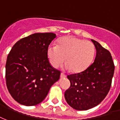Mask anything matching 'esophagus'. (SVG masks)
Returning <instances> with one entry per match:
<instances>
[{"mask_svg": "<svg viewBox=\"0 0 120 120\" xmlns=\"http://www.w3.org/2000/svg\"><path fill=\"white\" fill-rule=\"evenodd\" d=\"M66 75L65 74H64L63 73H61V78H64V77H66Z\"/></svg>", "mask_w": 120, "mask_h": 120, "instance_id": "1", "label": "esophagus"}]
</instances>
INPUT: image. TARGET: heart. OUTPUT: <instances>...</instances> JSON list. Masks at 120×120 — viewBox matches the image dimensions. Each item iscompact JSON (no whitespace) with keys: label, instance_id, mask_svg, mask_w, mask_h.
Masks as SVG:
<instances>
[{"label":"heart","instance_id":"b5f03b06","mask_svg":"<svg viewBox=\"0 0 120 120\" xmlns=\"http://www.w3.org/2000/svg\"><path fill=\"white\" fill-rule=\"evenodd\" d=\"M95 47L92 42L73 36L60 38L57 46L50 45L47 49V56L52 66L59 67L64 60L66 70L80 73L88 68L93 61Z\"/></svg>","mask_w":120,"mask_h":120}]
</instances>
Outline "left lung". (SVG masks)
<instances>
[{"label": "left lung", "instance_id": "left-lung-1", "mask_svg": "<svg viewBox=\"0 0 120 120\" xmlns=\"http://www.w3.org/2000/svg\"><path fill=\"white\" fill-rule=\"evenodd\" d=\"M97 50L95 61L82 72L67 76L70 87L64 93L66 102L79 111L97 106L111 88L114 64L111 53L99 43L91 40Z\"/></svg>", "mask_w": 120, "mask_h": 120}]
</instances>
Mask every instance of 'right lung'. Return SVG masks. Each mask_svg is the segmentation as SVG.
Instances as JSON below:
<instances>
[{"mask_svg": "<svg viewBox=\"0 0 120 120\" xmlns=\"http://www.w3.org/2000/svg\"><path fill=\"white\" fill-rule=\"evenodd\" d=\"M56 37L52 32L35 33L16 43L6 64V85L20 104L32 106L45 98L61 71L50 65L47 49Z\"/></svg>", "mask_w": 120, "mask_h": 120, "instance_id": "right-lung-1", "label": "right lung"}]
</instances>
